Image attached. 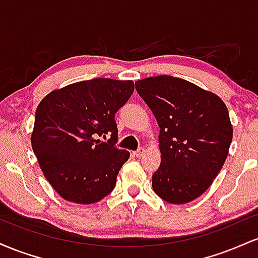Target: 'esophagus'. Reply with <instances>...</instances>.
<instances>
[{"label":"esophagus","instance_id":"34e87169","mask_svg":"<svg viewBox=\"0 0 258 258\" xmlns=\"http://www.w3.org/2000/svg\"><path fill=\"white\" fill-rule=\"evenodd\" d=\"M146 150H144V148H139L138 150H136V152H133V155L136 156V158H141V156H143V154Z\"/></svg>","mask_w":258,"mask_h":258}]
</instances>
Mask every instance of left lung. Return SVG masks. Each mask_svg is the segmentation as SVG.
Instances as JSON below:
<instances>
[{
    "mask_svg": "<svg viewBox=\"0 0 258 258\" xmlns=\"http://www.w3.org/2000/svg\"><path fill=\"white\" fill-rule=\"evenodd\" d=\"M160 127L161 164L153 189L170 204L197 199L211 185L226 161L233 128L220 97L170 75L136 82Z\"/></svg>",
    "mask_w": 258,
    "mask_h": 258,
    "instance_id": "8db88e82",
    "label": "left lung"
}]
</instances>
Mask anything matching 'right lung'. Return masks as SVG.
<instances>
[{"label":"right lung","instance_id":"obj_1","mask_svg":"<svg viewBox=\"0 0 258 258\" xmlns=\"http://www.w3.org/2000/svg\"><path fill=\"white\" fill-rule=\"evenodd\" d=\"M132 81L92 79L44 97L35 112L31 146L47 180L65 200L93 204L110 194L130 153L119 149L115 114ZM111 137L108 142L98 139Z\"/></svg>","mask_w":258,"mask_h":258}]
</instances>
